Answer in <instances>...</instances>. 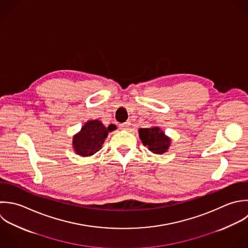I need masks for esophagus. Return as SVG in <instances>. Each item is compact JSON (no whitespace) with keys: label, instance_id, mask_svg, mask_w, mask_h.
I'll return each mask as SVG.
<instances>
[{"label":"esophagus","instance_id":"1","mask_svg":"<svg viewBox=\"0 0 248 248\" xmlns=\"http://www.w3.org/2000/svg\"><path fill=\"white\" fill-rule=\"evenodd\" d=\"M129 125H130V122H125V123L120 124V128L121 129H127L129 127Z\"/></svg>","mask_w":248,"mask_h":248}]
</instances>
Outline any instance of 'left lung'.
Returning a JSON list of instances; mask_svg holds the SVG:
<instances>
[{
  "instance_id": "left-lung-1",
  "label": "left lung",
  "mask_w": 248,
  "mask_h": 248,
  "mask_svg": "<svg viewBox=\"0 0 248 248\" xmlns=\"http://www.w3.org/2000/svg\"><path fill=\"white\" fill-rule=\"evenodd\" d=\"M139 137L144 146L148 147L152 153L157 155L166 153L171 144V139L158 126L140 128Z\"/></svg>"
}]
</instances>
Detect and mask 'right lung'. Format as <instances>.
<instances>
[{
	"label": "right lung",
	"instance_id": "add662e5",
	"mask_svg": "<svg viewBox=\"0 0 248 248\" xmlns=\"http://www.w3.org/2000/svg\"><path fill=\"white\" fill-rule=\"evenodd\" d=\"M116 129L114 124L105 127L100 121H88L81 130L73 136L72 146L75 153L81 156H90L97 153L109 131Z\"/></svg>",
	"mask_w": 248,
	"mask_h": 248
}]
</instances>
